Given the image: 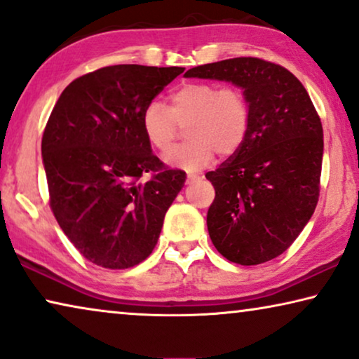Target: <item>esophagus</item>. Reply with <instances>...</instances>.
<instances>
[{"mask_svg": "<svg viewBox=\"0 0 359 359\" xmlns=\"http://www.w3.org/2000/svg\"><path fill=\"white\" fill-rule=\"evenodd\" d=\"M198 179H201L200 174H194V172L187 174V180H189V182H191V180H198Z\"/></svg>", "mask_w": 359, "mask_h": 359, "instance_id": "1", "label": "esophagus"}]
</instances>
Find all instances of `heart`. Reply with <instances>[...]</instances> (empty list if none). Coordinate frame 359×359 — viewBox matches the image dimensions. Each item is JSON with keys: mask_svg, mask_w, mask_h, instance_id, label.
I'll list each match as a JSON object with an SVG mask.
<instances>
[{"mask_svg": "<svg viewBox=\"0 0 359 359\" xmlns=\"http://www.w3.org/2000/svg\"><path fill=\"white\" fill-rule=\"evenodd\" d=\"M252 109L241 88L213 83H185L170 94V109L159 100L146 104L141 114L144 138L165 153L177 136L179 125L189 123V141L165 154V163L184 170H198L218 153L228 158L241 149L249 135Z\"/></svg>", "mask_w": 359, "mask_h": 359, "instance_id": "1", "label": "heart"}]
</instances>
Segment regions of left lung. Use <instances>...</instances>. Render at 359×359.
<instances>
[{
    "instance_id": "obj_1",
    "label": "left lung",
    "mask_w": 359,
    "mask_h": 359,
    "mask_svg": "<svg viewBox=\"0 0 359 359\" xmlns=\"http://www.w3.org/2000/svg\"><path fill=\"white\" fill-rule=\"evenodd\" d=\"M185 78L228 81L247 94L249 135L205 177L215 187L206 224L216 250L239 265L281 255L309 223L319 200L324 131L291 72L260 58L201 65Z\"/></svg>"
}]
</instances>
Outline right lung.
Instances as JSON below:
<instances>
[{"mask_svg": "<svg viewBox=\"0 0 359 359\" xmlns=\"http://www.w3.org/2000/svg\"><path fill=\"white\" fill-rule=\"evenodd\" d=\"M184 68L115 65L67 86L42 136L50 208L93 264L123 270L158 244L185 172L165 169L141 128V114ZM148 172V182L139 179Z\"/></svg>", "mask_w": 359, "mask_h": 359, "instance_id": "add662e5", "label": "right lung"}]
</instances>
